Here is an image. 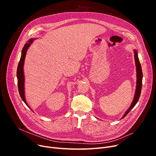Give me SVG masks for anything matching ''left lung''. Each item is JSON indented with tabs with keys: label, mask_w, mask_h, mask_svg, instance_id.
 <instances>
[{
	"label": "left lung",
	"mask_w": 156,
	"mask_h": 156,
	"mask_svg": "<svg viewBox=\"0 0 156 156\" xmlns=\"http://www.w3.org/2000/svg\"><path fill=\"white\" fill-rule=\"evenodd\" d=\"M134 52V56H135V66H136V90H135V93L134 95V98L133 99V101L131 104L129 108L126 110V111L123 114V116H122L121 119L125 118L128 113L132 110L134 107L135 105L136 104L139 98H140V94H141V90H142V78H143V74H142V67H141V64L140 62V61H139L138 57V52L137 51L134 49L133 50Z\"/></svg>",
	"instance_id": "8db88e82"
}]
</instances>
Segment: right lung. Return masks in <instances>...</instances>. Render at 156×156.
<instances>
[{
    "mask_svg": "<svg viewBox=\"0 0 156 156\" xmlns=\"http://www.w3.org/2000/svg\"><path fill=\"white\" fill-rule=\"evenodd\" d=\"M36 38H30L28 40L27 43L24 44L22 51H21V55L20 61L19 62L18 69H17V78H18V90L20 95L21 96V98L23 102L25 103V104L28 106L29 108L30 106L28 105L26 98H25V94H24V59H25V57L27 54V52L28 51V48L31 45V44L34 42V40ZM31 109V108H30Z\"/></svg>",
    "mask_w": 156,
    "mask_h": 156,
    "instance_id": "right-lung-1",
    "label": "right lung"
}]
</instances>
